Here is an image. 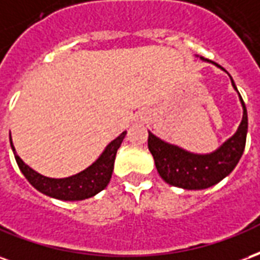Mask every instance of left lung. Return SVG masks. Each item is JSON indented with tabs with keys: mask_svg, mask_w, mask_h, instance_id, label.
<instances>
[{
	"mask_svg": "<svg viewBox=\"0 0 260 260\" xmlns=\"http://www.w3.org/2000/svg\"><path fill=\"white\" fill-rule=\"evenodd\" d=\"M201 59L208 60L205 58ZM231 84L237 91L233 79ZM238 96L242 105L241 123L234 136H231L213 152L204 155L188 152L177 145L166 143L148 132V148L152 153L159 176L168 184L184 190H205L217 184L234 170L245 148L248 132L247 108L240 92Z\"/></svg>",
	"mask_w": 260,
	"mask_h": 260,
	"instance_id": "8db88e82",
	"label": "left lung"
}]
</instances>
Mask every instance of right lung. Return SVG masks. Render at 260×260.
I'll return each instance as SVG.
<instances>
[{
  "instance_id": "right-lung-1",
  "label": "right lung",
  "mask_w": 260,
  "mask_h": 260,
  "mask_svg": "<svg viewBox=\"0 0 260 260\" xmlns=\"http://www.w3.org/2000/svg\"><path fill=\"white\" fill-rule=\"evenodd\" d=\"M124 136H126V132H123L119 137L108 144L107 148L100 155V158L96 159L94 164L90 165L87 169L65 179H52V177H47V176L37 173L20 159L13 147L12 138L9 140H11V147H12L19 169L36 190L55 200L83 201L98 194L111 181L116 152Z\"/></svg>"
}]
</instances>
